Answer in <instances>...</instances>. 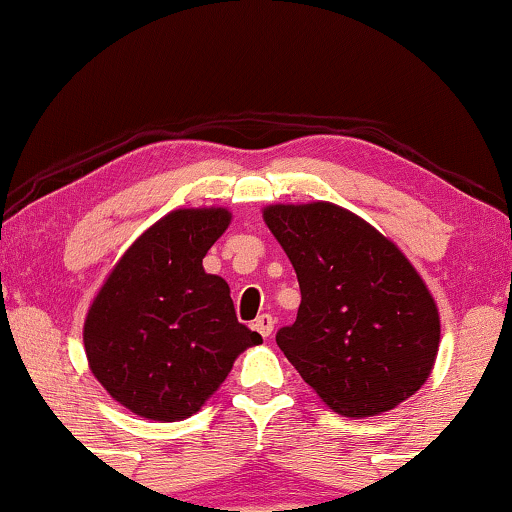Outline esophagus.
Returning a JSON list of instances; mask_svg holds the SVG:
<instances>
[{
    "label": "esophagus",
    "mask_w": 512,
    "mask_h": 512,
    "mask_svg": "<svg viewBox=\"0 0 512 512\" xmlns=\"http://www.w3.org/2000/svg\"><path fill=\"white\" fill-rule=\"evenodd\" d=\"M252 326H255V329L260 331V334H262L264 338L272 336V331H274V317H272V315H260V317L255 319V324H252Z\"/></svg>",
    "instance_id": "34e87169"
}]
</instances>
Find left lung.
<instances>
[{"label": "left lung", "mask_w": 512, "mask_h": 512, "mask_svg": "<svg viewBox=\"0 0 512 512\" xmlns=\"http://www.w3.org/2000/svg\"><path fill=\"white\" fill-rule=\"evenodd\" d=\"M264 224L300 283L276 343L338 415L396 408L432 374L441 319L427 283L389 238L331 202L269 205Z\"/></svg>", "instance_id": "obj_1"}]
</instances>
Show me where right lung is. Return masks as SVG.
I'll return each instance as SVG.
<instances>
[{
  "mask_svg": "<svg viewBox=\"0 0 512 512\" xmlns=\"http://www.w3.org/2000/svg\"><path fill=\"white\" fill-rule=\"evenodd\" d=\"M224 207L174 209L123 252L92 300L83 343L95 379L116 403L155 422L195 415L245 348L231 288L202 267L229 229Z\"/></svg>",
  "mask_w": 512,
  "mask_h": 512,
  "instance_id": "1",
  "label": "right lung"
}]
</instances>
